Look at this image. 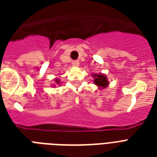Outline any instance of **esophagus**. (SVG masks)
<instances>
[{
	"label": "esophagus",
	"instance_id": "1",
	"mask_svg": "<svg viewBox=\"0 0 157 157\" xmlns=\"http://www.w3.org/2000/svg\"><path fill=\"white\" fill-rule=\"evenodd\" d=\"M72 65L75 67H77L79 65V61L78 60H74V61H72Z\"/></svg>",
	"mask_w": 157,
	"mask_h": 157
}]
</instances>
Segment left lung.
Wrapping results in <instances>:
<instances>
[{
	"instance_id": "left-lung-1",
	"label": "left lung",
	"mask_w": 157,
	"mask_h": 157,
	"mask_svg": "<svg viewBox=\"0 0 157 157\" xmlns=\"http://www.w3.org/2000/svg\"><path fill=\"white\" fill-rule=\"evenodd\" d=\"M94 82L95 85H97L99 87H107V86L108 85V82H107V79L106 77V76L104 75H102V74H99V75H94Z\"/></svg>"
}]
</instances>
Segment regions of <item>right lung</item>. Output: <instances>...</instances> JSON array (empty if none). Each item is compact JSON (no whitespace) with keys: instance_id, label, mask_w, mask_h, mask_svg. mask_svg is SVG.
<instances>
[{"instance_id":"obj_1","label":"right lung","mask_w":157,"mask_h":157,"mask_svg":"<svg viewBox=\"0 0 157 157\" xmlns=\"http://www.w3.org/2000/svg\"><path fill=\"white\" fill-rule=\"evenodd\" d=\"M57 82V83H59V80H56V81H55Z\"/></svg>"}]
</instances>
